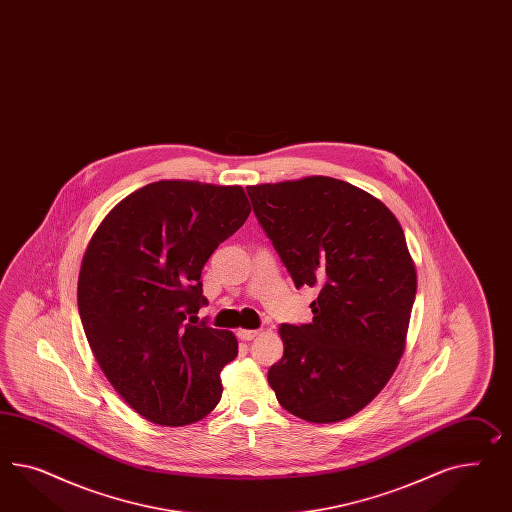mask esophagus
<instances>
[{"label":"esophagus","mask_w":512,"mask_h":512,"mask_svg":"<svg viewBox=\"0 0 512 512\" xmlns=\"http://www.w3.org/2000/svg\"><path fill=\"white\" fill-rule=\"evenodd\" d=\"M238 339H242V341H253L259 332L257 330H238Z\"/></svg>","instance_id":"obj_1"}]
</instances>
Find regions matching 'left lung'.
<instances>
[{
	"mask_svg": "<svg viewBox=\"0 0 512 512\" xmlns=\"http://www.w3.org/2000/svg\"><path fill=\"white\" fill-rule=\"evenodd\" d=\"M246 190L296 289L318 291L311 324H281L285 352L268 384L296 417L343 421L384 389L404 352L417 276L401 223L332 177Z\"/></svg>",
	"mask_w": 512,
	"mask_h": 512,
	"instance_id": "8db88e82",
	"label": "left lung"
}]
</instances>
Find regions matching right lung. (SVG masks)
<instances>
[{
	"instance_id": "add662e5",
	"label": "right lung",
	"mask_w": 512,
	"mask_h": 512,
	"mask_svg": "<svg viewBox=\"0 0 512 512\" xmlns=\"http://www.w3.org/2000/svg\"><path fill=\"white\" fill-rule=\"evenodd\" d=\"M249 212L240 186L158 180L111 208L85 249V337L115 391L156 425H190L220 402L238 343L197 322L201 270Z\"/></svg>"
}]
</instances>
